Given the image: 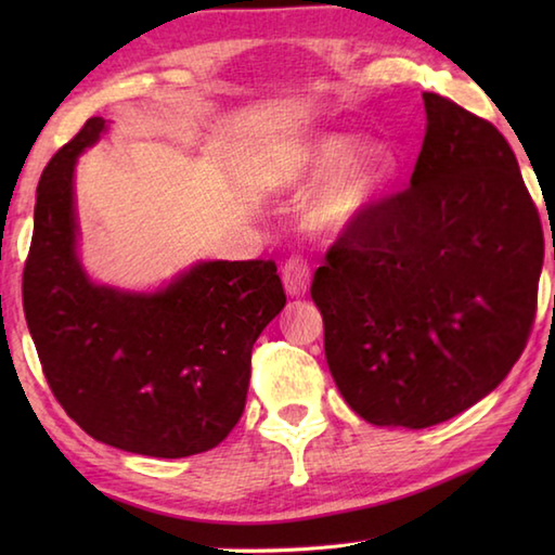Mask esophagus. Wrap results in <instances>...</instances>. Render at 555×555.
<instances>
[{"label": "esophagus", "instance_id": "34e87169", "mask_svg": "<svg viewBox=\"0 0 555 555\" xmlns=\"http://www.w3.org/2000/svg\"><path fill=\"white\" fill-rule=\"evenodd\" d=\"M311 284V269L304 259H288L284 267V288L288 296H304Z\"/></svg>", "mask_w": 555, "mask_h": 555}]
</instances>
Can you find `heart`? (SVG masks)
<instances>
[{"label":"heart","mask_w":555,"mask_h":555,"mask_svg":"<svg viewBox=\"0 0 555 555\" xmlns=\"http://www.w3.org/2000/svg\"><path fill=\"white\" fill-rule=\"evenodd\" d=\"M327 175L332 178L306 205V222L321 234H343L367 218L387 195L397 176V154L377 139L357 144L352 134L327 131L308 139L284 168V181L294 188H306Z\"/></svg>","instance_id":"heart-1"}]
</instances>
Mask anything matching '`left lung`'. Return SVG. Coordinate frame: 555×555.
Here are the masks:
<instances>
[{
	"mask_svg": "<svg viewBox=\"0 0 555 555\" xmlns=\"http://www.w3.org/2000/svg\"><path fill=\"white\" fill-rule=\"evenodd\" d=\"M411 185L343 232L315 271L325 360L357 416L428 428L500 387L537 315L543 230L487 119L424 92Z\"/></svg>",
	"mask_w": 555,
	"mask_h": 555,
	"instance_id": "left-lung-1",
	"label": "left lung"
}]
</instances>
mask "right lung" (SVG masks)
Segmentation results:
<instances>
[{
	"label": "right lung",
	"instance_id": "1",
	"mask_svg": "<svg viewBox=\"0 0 555 555\" xmlns=\"http://www.w3.org/2000/svg\"><path fill=\"white\" fill-rule=\"evenodd\" d=\"M92 117L36 188L24 313L53 397L100 443L188 457L237 426L251 347L286 306L274 261H198L156 291L98 284L80 261L75 164Z\"/></svg>",
	"mask_w": 555,
	"mask_h": 555
}]
</instances>
